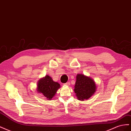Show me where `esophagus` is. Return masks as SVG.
Returning a JSON list of instances; mask_svg holds the SVG:
<instances>
[{
  "label": "esophagus",
  "instance_id": "1",
  "mask_svg": "<svg viewBox=\"0 0 131 131\" xmlns=\"http://www.w3.org/2000/svg\"><path fill=\"white\" fill-rule=\"evenodd\" d=\"M64 85H67V86H69V85H70V82H67L65 83Z\"/></svg>",
  "mask_w": 131,
  "mask_h": 131
}]
</instances>
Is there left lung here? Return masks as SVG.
<instances>
[{
  "mask_svg": "<svg viewBox=\"0 0 131 131\" xmlns=\"http://www.w3.org/2000/svg\"><path fill=\"white\" fill-rule=\"evenodd\" d=\"M96 89V84L92 79L83 74L77 75L74 90L79 100H88L94 93Z\"/></svg>",
  "mask_w": 131,
  "mask_h": 131,
  "instance_id": "obj_1",
  "label": "left lung"
}]
</instances>
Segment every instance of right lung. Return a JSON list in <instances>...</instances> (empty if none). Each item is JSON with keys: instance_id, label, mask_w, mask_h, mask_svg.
Wrapping results in <instances>:
<instances>
[{"instance_id": "1", "label": "right lung", "mask_w": 131, "mask_h": 131, "mask_svg": "<svg viewBox=\"0 0 131 131\" xmlns=\"http://www.w3.org/2000/svg\"><path fill=\"white\" fill-rule=\"evenodd\" d=\"M59 88V84L53 81L49 75H46L44 78L39 81L37 91L39 93H42L47 100H51Z\"/></svg>"}]
</instances>
